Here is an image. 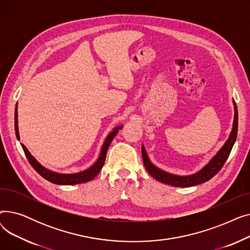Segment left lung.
<instances>
[{"label": "left lung", "instance_id": "1", "mask_svg": "<svg viewBox=\"0 0 250 250\" xmlns=\"http://www.w3.org/2000/svg\"><path fill=\"white\" fill-rule=\"evenodd\" d=\"M234 102V122H233V128L232 132L229 136V139L226 141L219 152L213 157L212 160L209 161L202 170L199 172H196L192 175L188 176H178L174 175L171 173H168L166 171H163V170L159 169L158 167H156L155 165L152 164L150 161L149 157L147 155V152L145 150V147L142 146V156H143V162L144 165H145L148 173L154 177L156 180H158L162 183H165V185H169L172 187H177V188H189L193 187L196 185H201V183H204L208 180L214 177L220 170L223 167V165L225 164L227 158L230 155V152L232 150V147L234 145V143L236 141V137H237V129H238V111H237V106H236V103Z\"/></svg>", "mask_w": 250, "mask_h": 250}]
</instances>
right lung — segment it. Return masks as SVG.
<instances>
[{
    "label": "right lung",
    "mask_w": 250,
    "mask_h": 250,
    "mask_svg": "<svg viewBox=\"0 0 250 250\" xmlns=\"http://www.w3.org/2000/svg\"><path fill=\"white\" fill-rule=\"evenodd\" d=\"M122 127H123V125L116 126L115 128H113L112 132L107 136L106 140H105L104 143H103V146H102V149H101V152H100V155H99V158L97 159V161L93 165H92L90 168L84 170V171H82V172L73 173V174L58 173V172L51 171V170H49V169H46L41 163L37 162V160L30 154V152L27 150V148H26L23 145V144H21V146L23 148V151L25 153L26 158L28 159L31 166L35 169V171L38 174H41L44 179L48 180L49 182L56 183V185H61V186L79 185V183H84V182L92 180L100 172L101 168L104 165L105 158H106V153H107V150H108L110 143L113 140V138L115 137V135L118 133V129H121ZM15 132H16V137L19 140L20 137H19V130H18L17 106H16V109H15Z\"/></svg>",
    "instance_id": "add662e5"
}]
</instances>
